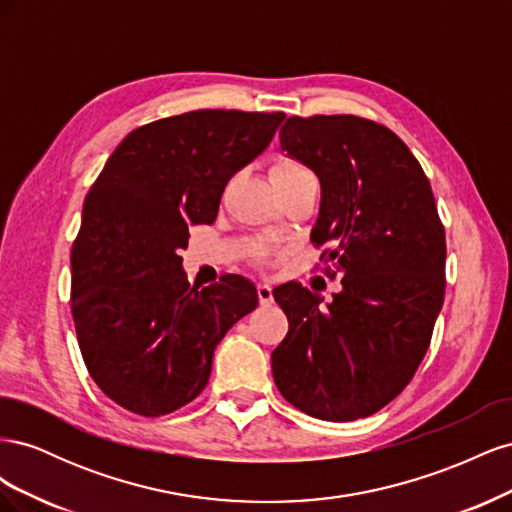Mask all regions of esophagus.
<instances>
[{"label":"esophagus","mask_w":512,"mask_h":512,"mask_svg":"<svg viewBox=\"0 0 512 512\" xmlns=\"http://www.w3.org/2000/svg\"><path fill=\"white\" fill-rule=\"evenodd\" d=\"M258 299L262 305H269L273 301V286L269 282H258Z\"/></svg>","instance_id":"esophagus-1"}]
</instances>
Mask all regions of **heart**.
<instances>
[{
    "label": "heart",
    "mask_w": 512,
    "mask_h": 512,
    "mask_svg": "<svg viewBox=\"0 0 512 512\" xmlns=\"http://www.w3.org/2000/svg\"><path fill=\"white\" fill-rule=\"evenodd\" d=\"M271 179L273 185H282V183H292V181H301V179H314L312 170H309L305 164L299 160H277L271 170Z\"/></svg>",
    "instance_id": "b5f03b06"
}]
</instances>
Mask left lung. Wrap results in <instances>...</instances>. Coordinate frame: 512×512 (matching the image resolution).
Here are the masks:
<instances>
[{
  "label": "left lung",
  "instance_id": "left-lung-1",
  "mask_svg": "<svg viewBox=\"0 0 512 512\" xmlns=\"http://www.w3.org/2000/svg\"><path fill=\"white\" fill-rule=\"evenodd\" d=\"M288 158L314 170L320 213L312 239L342 277L333 301L301 284L273 297L288 335L271 354L273 380L301 412L356 421L412 380L444 301V228L421 164L397 134L354 115L290 117Z\"/></svg>",
  "mask_w": 512,
  "mask_h": 512
}]
</instances>
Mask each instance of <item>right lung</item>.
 I'll list each match as a JSON object with an SVG mask.
<instances>
[{
  "mask_svg": "<svg viewBox=\"0 0 512 512\" xmlns=\"http://www.w3.org/2000/svg\"><path fill=\"white\" fill-rule=\"evenodd\" d=\"M284 113L192 111L130 132L104 164L72 245V318L91 378L115 404L162 416L196 399L213 352L258 305L241 275L192 288L179 256L213 224L230 177Z\"/></svg>",
  "mask_w": 512,
  "mask_h": 512,
  "instance_id": "1",
  "label": "right lung"
}]
</instances>
